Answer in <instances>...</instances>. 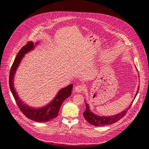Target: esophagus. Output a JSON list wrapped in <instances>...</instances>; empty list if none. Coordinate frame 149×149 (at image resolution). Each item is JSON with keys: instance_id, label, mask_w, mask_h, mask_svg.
<instances>
[{"instance_id": "esophagus-1", "label": "esophagus", "mask_w": 149, "mask_h": 149, "mask_svg": "<svg viewBox=\"0 0 149 149\" xmlns=\"http://www.w3.org/2000/svg\"><path fill=\"white\" fill-rule=\"evenodd\" d=\"M84 90V85L83 84H79V85H77L74 88V91L77 92V93H80L83 92Z\"/></svg>"}]
</instances>
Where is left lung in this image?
<instances>
[{
	"label": "left lung",
	"instance_id": "1",
	"mask_svg": "<svg viewBox=\"0 0 149 149\" xmlns=\"http://www.w3.org/2000/svg\"><path fill=\"white\" fill-rule=\"evenodd\" d=\"M139 89V87L138 86V91L136 92V93L134 98H135L136 96L137 95ZM132 104L129 105L128 108L126 109V110L122 111L118 114H116L113 116V115L109 116H101L96 115L95 114L91 112L89 105L86 103V109L85 111L83 113V115H84V118L86 120V121H88V122L91 124L93 125V126H106V125H110L117 122L120 119L123 118V117L125 116V115L126 114L127 111L130 108L131 106L132 105Z\"/></svg>",
	"mask_w": 149,
	"mask_h": 149
}]
</instances>
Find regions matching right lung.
I'll use <instances>...</instances> for the list:
<instances>
[{
    "mask_svg": "<svg viewBox=\"0 0 149 149\" xmlns=\"http://www.w3.org/2000/svg\"><path fill=\"white\" fill-rule=\"evenodd\" d=\"M36 45L37 43L34 45L33 42H29L27 44H26L25 46H23L19 51L13 62L10 70L9 84L10 90L14 98L15 103H17L21 112L30 120H32L36 122L44 123L50 121L57 116L61 105L63 102V101L71 95L73 84H70L68 86L60 90L56 97L51 101V102L43 107L37 109L32 108L29 107L27 104H25L19 98L14 87V75L24 55L30 51L33 50Z\"/></svg>",
    "mask_w": 149,
    "mask_h": 149,
    "instance_id": "1",
    "label": "right lung"
}]
</instances>
